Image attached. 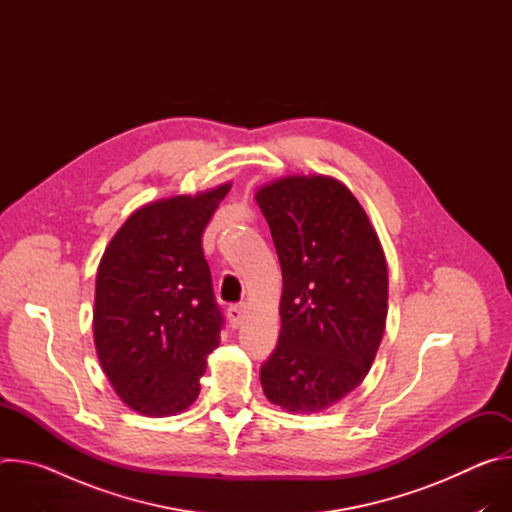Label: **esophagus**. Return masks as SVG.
Masks as SVG:
<instances>
[{
    "mask_svg": "<svg viewBox=\"0 0 512 512\" xmlns=\"http://www.w3.org/2000/svg\"><path fill=\"white\" fill-rule=\"evenodd\" d=\"M227 314H229V322H231V326H233V328H239V324L243 322V318H245V314H247V306H245V304L231 306Z\"/></svg>",
    "mask_w": 512,
    "mask_h": 512,
    "instance_id": "obj_1",
    "label": "esophagus"
}]
</instances>
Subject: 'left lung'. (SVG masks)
I'll return each mask as SVG.
<instances>
[{
	"label": "left lung",
	"mask_w": 512,
	"mask_h": 512,
	"mask_svg": "<svg viewBox=\"0 0 512 512\" xmlns=\"http://www.w3.org/2000/svg\"><path fill=\"white\" fill-rule=\"evenodd\" d=\"M255 200L279 257L281 332L261 367L265 397L318 413L367 377L385 320L387 261L364 208L330 176H285Z\"/></svg>",
	"instance_id": "obj_1"
}]
</instances>
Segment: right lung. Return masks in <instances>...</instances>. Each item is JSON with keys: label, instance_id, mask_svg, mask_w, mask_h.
<instances>
[{"label": "right lung", "instance_id": "1", "mask_svg": "<svg viewBox=\"0 0 512 512\" xmlns=\"http://www.w3.org/2000/svg\"><path fill=\"white\" fill-rule=\"evenodd\" d=\"M231 182L137 208L97 271L93 332L101 367L137 413L168 417L200 393L206 356L221 342L202 233Z\"/></svg>", "mask_w": 512, "mask_h": 512}]
</instances>
